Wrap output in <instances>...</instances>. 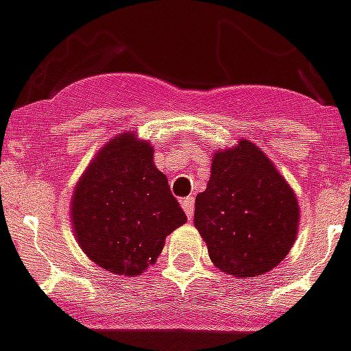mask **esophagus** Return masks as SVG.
I'll list each match as a JSON object with an SVG mask.
<instances>
[{"mask_svg":"<svg viewBox=\"0 0 351 351\" xmlns=\"http://www.w3.org/2000/svg\"><path fill=\"white\" fill-rule=\"evenodd\" d=\"M181 206H182V209H184V213H186L188 220H191V218H193V197H186V199H182Z\"/></svg>","mask_w":351,"mask_h":351,"instance_id":"34e87169","label":"esophagus"}]
</instances>
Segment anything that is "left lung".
Listing matches in <instances>:
<instances>
[{"mask_svg": "<svg viewBox=\"0 0 351 351\" xmlns=\"http://www.w3.org/2000/svg\"><path fill=\"white\" fill-rule=\"evenodd\" d=\"M298 221L295 191L256 143L241 138L213 152L193 223L218 269L238 278L268 274L291 250Z\"/></svg>", "mask_w": 351, "mask_h": 351, "instance_id": "left-lung-1", "label": "left lung"}]
</instances>
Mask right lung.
<instances>
[{
	"instance_id": "obj_1",
	"label": "right lung",
	"mask_w": 351,
	"mask_h": 351,
	"mask_svg": "<svg viewBox=\"0 0 351 351\" xmlns=\"http://www.w3.org/2000/svg\"><path fill=\"white\" fill-rule=\"evenodd\" d=\"M71 221L90 261L110 274L136 277L154 265L186 215L156 169L151 142L125 131L104 143L82 173Z\"/></svg>"
}]
</instances>
